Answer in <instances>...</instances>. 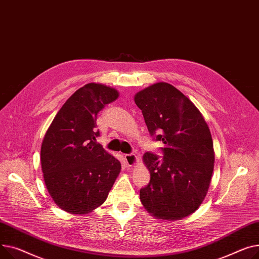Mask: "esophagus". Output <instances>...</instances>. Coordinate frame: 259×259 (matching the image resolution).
Returning <instances> with one entry per match:
<instances>
[{
  "mask_svg": "<svg viewBox=\"0 0 259 259\" xmlns=\"http://www.w3.org/2000/svg\"><path fill=\"white\" fill-rule=\"evenodd\" d=\"M124 160L128 166H134L137 162H138V157L134 154H130V155L124 156Z\"/></svg>",
  "mask_w": 259,
  "mask_h": 259,
  "instance_id": "34e87169",
  "label": "esophagus"
}]
</instances>
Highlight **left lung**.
Listing matches in <instances>:
<instances>
[{
	"label": "left lung",
	"mask_w": 259,
	"mask_h": 259,
	"mask_svg": "<svg viewBox=\"0 0 259 259\" xmlns=\"http://www.w3.org/2000/svg\"><path fill=\"white\" fill-rule=\"evenodd\" d=\"M135 102L150 136L164 144L163 157L150 151L143 156L150 181L140 189L141 203L156 219H184L203 203L213 172L210 130L196 106L167 82L140 91Z\"/></svg>",
	"instance_id": "8db88e82"
}]
</instances>
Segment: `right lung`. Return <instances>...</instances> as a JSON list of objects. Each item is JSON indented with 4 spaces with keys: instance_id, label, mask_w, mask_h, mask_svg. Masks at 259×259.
<instances>
[{
    "instance_id": "1",
    "label": "right lung",
    "mask_w": 259,
    "mask_h": 259,
    "mask_svg": "<svg viewBox=\"0 0 259 259\" xmlns=\"http://www.w3.org/2000/svg\"><path fill=\"white\" fill-rule=\"evenodd\" d=\"M117 90L91 82L65 102L40 148L44 180L54 203L72 214H88L104 203L121 163L97 143V115L118 98Z\"/></svg>"
}]
</instances>
